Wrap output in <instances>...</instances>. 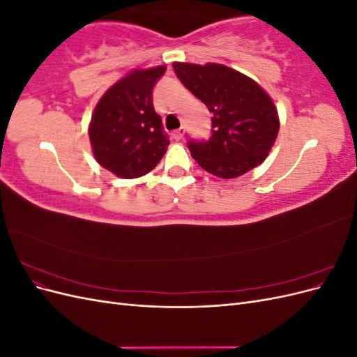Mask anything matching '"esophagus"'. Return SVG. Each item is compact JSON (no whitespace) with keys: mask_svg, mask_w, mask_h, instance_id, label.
<instances>
[{"mask_svg":"<svg viewBox=\"0 0 357 357\" xmlns=\"http://www.w3.org/2000/svg\"><path fill=\"white\" fill-rule=\"evenodd\" d=\"M185 128H178L177 131H174V134H172V137H174V139H177V142H180V139H183V137H185Z\"/></svg>","mask_w":357,"mask_h":357,"instance_id":"obj_1","label":"esophagus"}]
</instances>
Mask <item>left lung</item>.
Segmentation results:
<instances>
[{"label":"left lung","instance_id":"8db88e82","mask_svg":"<svg viewBox=\"0 0 357 357\" xmlns=\"http://www.w3.org/2000/svg\"><path fill=\"white\" fill-rule=\"evenodd\" d=\"M172 67L213 114L211 137L188 144L198 165L222 178L240 177L261 165L280 128L271 96L250 77L222 63L174 62Z\"/></svg>","mask_w":357,"mask_h":357}]
</instances>
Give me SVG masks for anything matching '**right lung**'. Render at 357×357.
<instances>
[{
	"instance_id": "obj_1",
	"label": "right lung",
	"mask_w": 357,
	"mask_h": 357,
	"mask_svg": "<svg viewBox=\"0 0 357 357\" xmlns=\"http://www.w3.org/2000/svg\"><path fill=\"white\" fill-rule=\"evenodd\" d=\"M167 67L134 70L96 104L89 139L96 162L114 176L137 178L152 171L169 139L153 107V88Z\"/></svg>"
}]
</instances>
